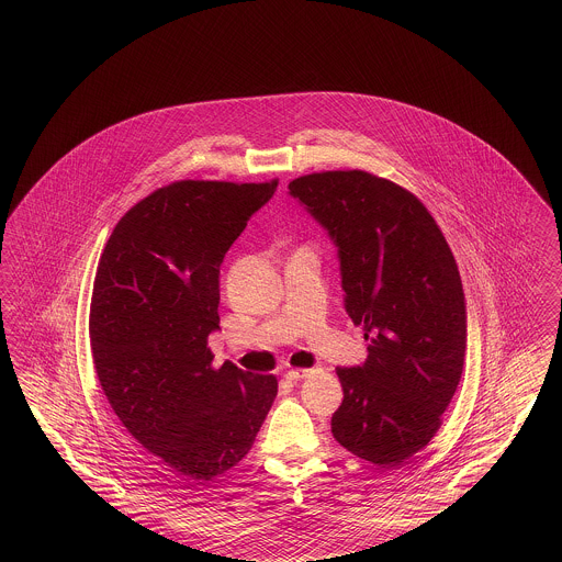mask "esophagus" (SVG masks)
I'll use <instances>...</instances> for the list:
<instances>
[{
  "label": "esophagus",
  "instance_id": "1",
  "mask_svg": "<svg viewBox=\"0 0 562 562\" xmlns=\"http://www.w3.org/2000/svg\"><path fill=\"white\" fill-rule=\"evenodd\" d=\"M312 373H314V369H293V371L286 373V379L296 383V381H301V379H305V376H310Z\"/></svg>",
  "mask_w": 562,
  "mask_h": 562
}]
</instances>
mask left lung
Here are the masks:
<instances>
[{"instance_id": "8db88e82", "label": "left lung", "mask_w": 562, "mask_h": 562, "mask_svg": "<svg viewBox=\"0 0 562 562\" xmlns=\"http://www.w3.org/2000/svg\"><path fill=\"white\" fill-rule=\"evenodd\" d=\"M289 189L337 246L344 305L369 341L362 364L337 369L333 436L394 470L434 438L463 371L468 314L453 252L411 191L364 170L316 172Z\"/></svg>"}]
</instances>
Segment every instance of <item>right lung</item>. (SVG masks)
I'll return each mask as SVG.
<instances>
[{
  "label": "right lung",
  "mask_w": 562,
  "mask_h": 562,
  "mask_svg": "<svg viewBox=\"0 0 562 562\" xmlns=\"http://www.w3.org/2000/svg\"><path fill=\"white\" fill-rule=\"evenodd\" d=\"M271 183L179 181L120 218L101 257L90 344L103 392L134 440L189 486L250 451L278 394L273 374L213 367L218 276Z\"/></svg>",
  "instance_id": "obj_1"
}]
</instances>
